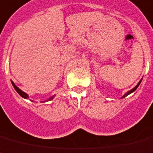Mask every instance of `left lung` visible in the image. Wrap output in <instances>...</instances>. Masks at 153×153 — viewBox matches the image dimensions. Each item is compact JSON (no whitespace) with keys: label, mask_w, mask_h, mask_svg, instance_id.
<instances>
[{"label":"left lung","mask_w":153,"mask_h":153,"mask_svg":"<svg viewBox=\"0 0 153 153\" xmlns=\"http://www.w3.org/2000/svg\"><path fill=\"white\" fill-rule=\"evenodd\" d=\"M141 80H142V79H141V80H140V81H139V82H138V84H137L136 86L134 87V88H133V89H131V90H130V91H127L126 93V94H125V95H124V96H123V97H122V98H124V97H126V96H128V95H129V94H131V93H132V92H134V91H135V90H136V89H137V88H138V86H139V85H140V82H141Z\"/></svg>","instance_id":"8db88e82"}]
</instances>
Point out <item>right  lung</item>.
I'll use <instances>...</instances> for the list:
<instances>
[{
    "instance_id": "right-lung-1",
    "label": "right lung",
    "mask_w": 153,
    "mask_h": 153,
    "mask_svg": "<svg viewBox=\"0 0 153 153\" xmlns=\"http://www.w3.org/2000/svg\"><path fill=\"white\" fill-rule=\"evenodd\" d=\"M12 84H13V86L14 87L15 90H16V91L17 92H18V94H19V96H22V97L24 98V99H29V96H28L27 94L25 93V92H24V91H22V90H20V89H19V88H18V87H17L16 85V84H15L13 82V81H12ZM54 96H51V98H49L48 100H46V101H50V100H53V98H54Z\"/></svg>"
}]
</instances>
